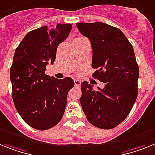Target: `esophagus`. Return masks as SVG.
<instances>
[{"instance_id": "obj_1", "label": "esophagus", "mask_w": 155, "mask_h": 155, "mask_svg": "<svg viewBox=\"0 0 155 155\" xmlns=\"http://www.w3.org/2000/svg\"><path fill=\"white\" fill-rule=\"evenodd\" d=\"M74 85L75 86L79 87L81 85V81L78 79H74Z\"/></svg>"}]
</instances>
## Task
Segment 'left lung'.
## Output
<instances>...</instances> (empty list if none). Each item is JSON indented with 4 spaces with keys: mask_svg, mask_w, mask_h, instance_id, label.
Here are the masks:
<instances>
[{
    "mask_svg": "<svg viewBox=\"0 0 155 155\" xmlns=\"http://www.w3.org/2000/svg\"><path fill=\"white\" fill-rule=\"evenodd\" d=\"M76 25L91 43L93 77L104 83L97 91L89 82L81 83L83 112L93 126L114 128L128 116L137 98L139 70L134 49L117 28L101 22Z\"/></svg>",
    "mask_w": 155,
    "mask_h": 155,
    "instance_id": "8db88e82",
    "label": "left lung"
}]
</instances>
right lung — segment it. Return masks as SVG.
<instances>
[{"label":"right lung","mask_w":155,"mask_h":155,"mask_svg":"<svg viewBox=\"0 0 155 155\" xmlns=\"http://www.w3.org/2000/svg\"><path fill=\"white\" fill-rule=\"evenodd\" d=\"M72 25L41 27L24 36L14 54L10 69L12 99L18 113L30 127L39 131L60 122L66 98L74 82L70 78H54L45 74L53 64L58 46L68 37Z\"/></svg>","instance_id":"right-lung-1"}]
</instances>
